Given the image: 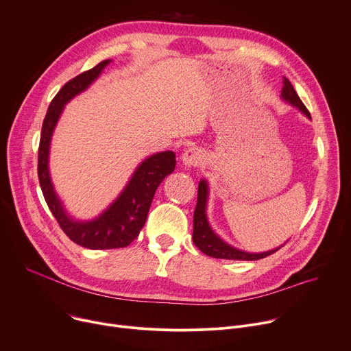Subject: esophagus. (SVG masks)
<instances>
[{
  "label": "esophagus",
  "instance_id": "obj_1",
  "mask_svg": "<svg viewBox=\"0 0 351 351\" xmlns=\"http://www.w3.org/2000/svg\"><path fill=\"white\" fill-rule=\"evenodd\" d=\"M181 160H182L184 166L198 167V166H201L202 161H204V153L197 147H190V149L184 152Z\"/></svg>",
  "mask_w": 351,
  "mask_h": 351
}]
</instances>
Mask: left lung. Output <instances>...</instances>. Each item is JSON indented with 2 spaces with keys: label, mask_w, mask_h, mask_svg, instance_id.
<instances>
[{
  "label": "left lung",
  "mask_w": 351,
  "mask_h": 351,
  "mask_svg": "<svg viewBox=\"0 0 351 351\" xmlns=\"http://www.w3.org/2000/svg\"><path fill=\"white\" fill-rule=\"evenodd\" d=\"M283 85L285 86L282 89V97L289 101L291 105L299 108L308 119H312L311 113H308V110L303 105V101L298 96L292 84L286 77L283 79ZM207 197H208V185L204 180H201L198 184V199H197V205L194 210V231H193V241L201 252H204L208 256H213V258H218V259L258 261V259H262V258H266V256L275 254L280 248L279 246V248H276L274 251H267L263 254H248V252L235 250L228 243H225L221 238H218L214 234V231L211 230V226L207 221V214H205Z\"/></svg>",
  "instance_id": "left-lung-1"
}]
</instances>
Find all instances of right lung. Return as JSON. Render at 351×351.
<instances>
[{
    "instance_id": "obj_1",
    "label": "right lung",
    "mask_w": 351,
    "mask_h": 351,
    "mask_svg": "<svg viewBox=\"0 0 351 351\" xmlns=\"http://www.w3.org/2000/svg\"><path fill=\"white\" fill-rule=\"evenodd\" d=\"M109 62L108 59L101 60L95 68L82 72L62 86L47 110L38 149V180L52 215L71 241L89 250H114L130 245L146 223L157 187L174 171L177 162L173 152H162L144 160L134 171L125 191L110 205L109 210L95 221L76 222L62 210L48 171L51 136L65 103L85 90Z\"/></svg>"
}]
</instances>
